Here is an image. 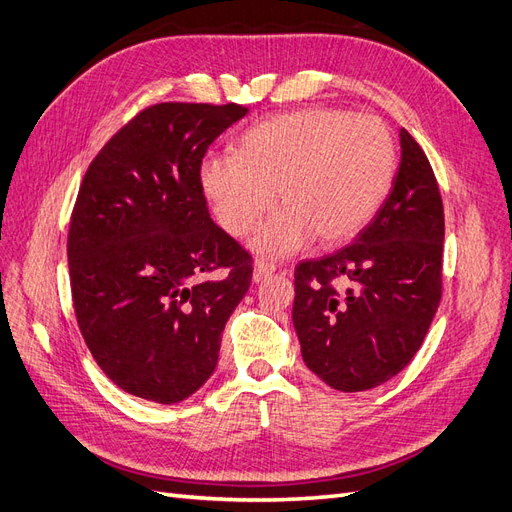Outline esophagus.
I'll return each mask as SVG.
<instances>
[{"label": "esophagus", "instance_id": "esophagus-1", "mask_svg": "<svg viewBox=\"0 0 512 512\" xmlns=\"http://www.w3.org/2000/svg\"><path fill=\"white\" fill-rule=\"evenodd\" d=\"M275 273V265L269 260H256L254 265V282H265L267 277H271Z\"/></svg>", "mask_w": 512, "mask_h": 512}]
</instances>
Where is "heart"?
<instances>
[{
  "label": "heart",
  "instance_id": "obj_1",
  "mask_svg": "<svg viewBox=\"0 0 512 512\" xmlns=\"http://www.w3.org/2000/svg\"><path fill=\"white\" fill-rule=\"evenodd\" d=\"M397 147L378 117L342 108H305L247 128L235 156L200 164V185L220 226L245 237L275 200L284 205L260 226L252 247L288 256L316 239L335 247L374 220L391 192Z\"/></svg>",
  "mask_w": 512,
  "mask_h": 512
}]
</instances>
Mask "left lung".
Segmentation results:
<instances>
[{
    "mask_svg": "<svg viewBox=\"0 0 512 512\" xmlns=\"http://www.w3.org/2000/svg\"><path fill=\"white\" fill-rule=\"evenodd\" d=\"M393 190L354 243L294 269L305 365L344 393L391 380L421 348L442 299L444 207L433 168L401 128Z\"/></svg>",
    "mask_w": 512,
    "mask_h": 512,
    "instance_id": "obj_1",
    "label": "left lung"
}]
</instances>
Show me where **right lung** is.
Returning a JSON list of instances; mask_svg holds the SVG:
<instances>
[{
  "mask_svg": "<svg viewBox=\"0 0 512 512\" xmlns=\"http://www.w3.org/2000/svg\"><path fill=\"white\" fill-rule=\"evenodd\" d=\"M245 115L232 102L147 106L83 177L68 230L74 314L100 369L134 397L196 393L252 284V254L213 224L200 185L209 145Z\"/></svg>",
  "mask_w": 512,
  "mask_h": 512,
  "instance_id": "add662e5",
  "label": "right lung"
}]
</instances>
